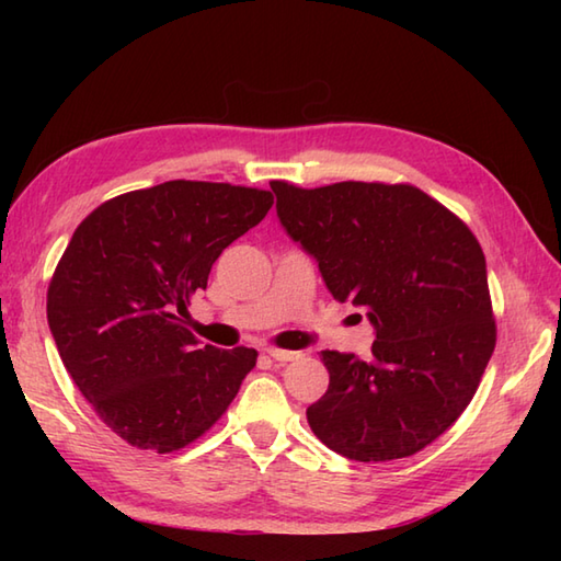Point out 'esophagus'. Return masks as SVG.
I'll use <instances>...</instances> for the list:
<instances>
[{"label":"esophagus","mask_w":561,"mask_h":561,"mask_svg":"<svg viewBox=\"0 0 561 561\" xmlns=\"http://www.w3.org/2000/svg\"><path fill=\"white\" fill-rule=\"evenodd\" d=\"M265 354L270 356V359H274V362H279V364H287V362H296L299 359V352H291V350H277V347H267L265 350Z\"/></svg>","instance_id":"34e87169"}]
</instances>
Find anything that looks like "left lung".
<instances>
[{"label": "left lung", "instance_id": "8db88e82", "mask_svg": "<svg viewBox=\"0 0 561 561\" xmlns=\"http://www.w3.org/2000/svg\"><path fill=\"white\" fill-rule=\"evenodd\" d=\"M282 229L337 301L374 325L371 359L323 352L313 434L359 462L408 458L468 408L494 352L486 262L456 214L412 185L272 181Z\"/></svg>", "mask_w": 561, "mask_h": 561}]
</instances>
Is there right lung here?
Instances as JSON below:
<instances>
[{
	"label": "right lung",
	"mask_w": 561,
	"mask_h": 561,
	"mask_svg": "<svg viewBox=\"0 0 561 561\" xmlns=\"http://www.w3.org/2000/svg\"><path fill=\"white\" fill-rule=\"evenodd\" d=\"M270 207L267 190L169 181L77 226L47 289V325L81 396L127 444L187 446L255 366V350H199L183 318L224 248Z\"/></svg>",
	"instance_id": "1"
}]
</instances>
